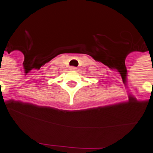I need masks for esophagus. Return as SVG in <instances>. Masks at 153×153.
I'll return each instance as SVG.
<instances>
[{"label": "esophagus", "mask_w": 153, "mask_h": 153, "mask_svg": "<svg viewBox=\"0 0 153 153\" xmlns=\"http://www.w3.org/2000/svg\"><path fill=\"white\" fill-rule=\"evenodd\" d=\"M70 69H71V70H76V67L71 66L70 67Z\"/></svg>", "instance_id": "1"}]
</instances>
